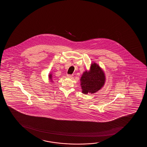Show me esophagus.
I'll return each mask as SVG.
<instances>
[{"instance_id": "esophagus-1", "label": "esophagus", "mask_w": 147, "mask_h": 147, "mask_svg": "<svg viewBox=\"0 0 147 147\" xmlns=\"http://www.w3.org/2000/svg\"><path fill=\"white\" fill-rule=\"evenodd\" d=\"M67 78H71L73 77V76L71 74H67Z\"/></svg>"}]
</instances>
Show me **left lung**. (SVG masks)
Segmentation results:
<instances>
[{"instance_id": "left-lung-1", "label": "left lung", "mask_w": 147, "mask_h": 147, "mask_svg": "<svg viewBox=\"0 0 147 147\" xmlns=\"http://www.w3.org/2000/svg\"><path fill=\"white\" fill-rule=\"evenodd\" d=\"M105 76L102 69L96 63H92L89 71H85L80 78L82 93H96L101 89L105 85Z\"/></svg>"}]
</instances>
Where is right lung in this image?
<instances>
[{
	"mask_svg": "<svg viewBox=\"0 0 147 147\" xmlns=\"http://www.w3.org/2000/svg\"><path fill=\"white\" fill-rule=\"evenodd\" d=\"M49 80H51V82H53V76H52V74H49Z\"/></svg>",
	"mask_w": 147,
	"mask_h": 147,
	"instance_id": "add662e5",
	"label": "right lung"
}]
</instances>
